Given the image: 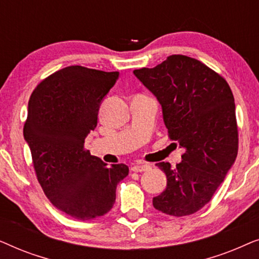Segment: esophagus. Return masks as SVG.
<instances>
[{"instance_id": "esophagus-1", "label": "esophagus", "mask_w": 259, "mask_h": 259, "mask_svg": "<svg viewBox=\"0 0 259 259\" xmlns=\"http://www.w3.org/2000/svg\"><path fill=\"white\" fill-rule=\"evenodd\" d=\"M150 168H151V165L147 164V162H139V164L133 165L132 167H131V169H132L133 172H144Z\"/></svg>"}]
</instances>
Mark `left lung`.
<instances>
[{
	"label": "left lung",
	"instance_id": "1",
	"mask_svg": "<svg viewBox=\"0 0 259 259\" xmlns=\"http://www.w3.org/2000/svg\"><path fill=\"white\" fill-rule=\"evenodd\" d=\"M133 73L161 105L169 138L185 150L176 167L157 164L167 184L153 206L175 217L192 214L211 200L235 164L238 130L231 88L214 70L185 55Z\"/></svg>",
	"mask_w": 259,
	"mask_h": 259
}]
</instances>
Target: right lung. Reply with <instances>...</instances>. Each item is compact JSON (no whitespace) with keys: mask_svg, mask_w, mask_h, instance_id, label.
Masks as SVG:
<instances>
[{"mask_svg":"<svg viewBox=\"0 0 259 259\" xmlns=\"http://www.w3.org/2000/svg\"><path fill=\"white\" fill-rule=\"evenodd\" d=\"M118 76L119 72L66 67L41 81L28 102L23 136L38 183L56 208L80 221L107 213L116 185L128 175V166H107L83 146Z\"/></svg>","mask_w":259,"mask_h":259,"instance_id":"right-lung-1","label":"right lung"}]
</instances>
